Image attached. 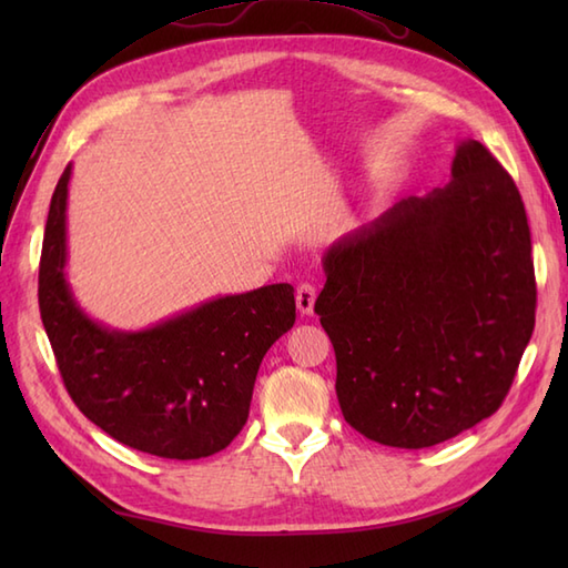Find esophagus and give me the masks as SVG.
<instances>
[{"mask_svg":"<svg viewBox=\"0 0 568 568\" xmlns=\"http://www.w3.org/2000/svg\"><path fill=\"white\" fill-rule=\"evenodd\" d=\"M315 297H317L315 285H310V283H303V285H300V287H297V293H295L297 310L303 312V315H312V310H315Z\"/></svg>","mask_w":568,"mask_h":568,"instance_id":"34e87169","label":"esophagus"}]
</instances>
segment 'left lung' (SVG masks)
Returning <instances> with one entry per match:
<instances>
[{"mask_svg":"<svg viewBox=\"0 0 568 568\" xmlns=\"http://www.w3.org/2000/svg\"><path fill=\"white\" fill-rule=\"evenodd\" d=\"M322 265L315 312L356 432L425 449L503 405L535 329L537 285L523 197L484 143L458 141L449 185L395 202Z\"/></svg>","mask_w":568,"mask_h":568,"instance_id":"left-lung-1","label":"left lung"}]
</instances>
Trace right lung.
Here are the masks:
<instances>
[{
	"label": "right lung",
	"mask_w": 568,
	"mask_h": 568,
	"mask_svg": "<svg viewBox=\"0 0 568 568\" xmlns=\"http://www.w3.org/2000/svg\"><path fill=\"white\" fill-rule=\"evenodd\" d=\"M70 173L51 197L39 265L41 320L70 397L143 454L187 462L222 452L246 425L265 352L295 324L293 285L214 297L141 332L104 327L65 277Z\"/></svg>",
	"instance_id": "add662e5"
}]
</instances>
